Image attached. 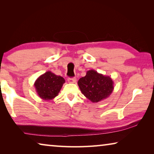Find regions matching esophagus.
<instances>
[{"label": "esophagus", "instance_id": "obj_1", "mask_svg": "<svg viewBox=\"0 0 154 154\" xmlns=\"http://www.w3.org/2000/svg\"><path fill=\"white\" fill-rule=\"evenodd\" d=\"M68 82L70 83H76L77 79L76 78H68Z\"/></svg>", "mask_w": 154, "mask_h": 154}]
</instances>
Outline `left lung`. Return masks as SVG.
<instances>
[{"label":"left lung","mask_w":154,"mask_h":154,"mask_svg":"<svg viewBox=\"0 0 154 154\" xmlns=\"http://www.w3.org/2000/svg\"><path fill=\"white\" fill-rule=\"evenodd\" d=\"M77 83L83 94L92 103L108 98L114 89L113 82L110 77L93 69L88 71L85 76L80 78Z\"/></svg>","instance_id":"obj_1"}]
</instances>
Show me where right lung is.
Returning <instances> with one entry per match:
<instances>
[{
  "instance_id": "obj_1",
  "label": "right lung",
  "mask_w": 154,
  "mask_h": 154,
  "mask_svg": "<svg viewBox=\"0 0 154 154\" xmlns=\"http://www.w3.org/2000/svg\"><path fill=\"white\" fill-rule=\"evenodd\" d=\"M65 80L60 75L47 71L38 77L35 82L36 93L44 100H50L58 95Z\"/></svg>"
}]
</instances>
